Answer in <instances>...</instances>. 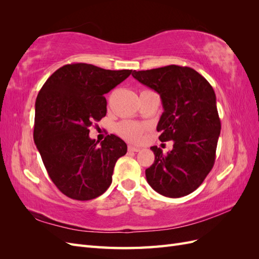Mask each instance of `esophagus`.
Segmentation results:
<instances>
[{"label": "esophagus", "mask_w": 259, "mask_h": 259, "mask_svg": "<svg viewBox=\"0 0 259 259\" xmlns=\"http://www.w3.org/2000/svg\"><path fill=\"white\" fill-rule=\"evenodd\" d=\"M128 151H132V152H138L140 151V149L137 148V147H134V146H128Z\"/></svg>", "instance_id": "34e87169"}]
</instances>
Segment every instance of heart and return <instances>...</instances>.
<instances>
[{
  "mask_svg": "<svg viewBox=\"0 0 259 259\" xmlns=\"http://www.w3.org/2000/svg\"><path fill=\"white\" fill-rule=\"evenodd\" d=\"M145 130V125L133 121H122L115 126L116 134L131 143H138L142 139Z\"/></svg>",
  "mask_w": 259,
  "mask_h": 259,
  "instance_id": "b5f03b06",
  "label": "heart"
}]
</instances>
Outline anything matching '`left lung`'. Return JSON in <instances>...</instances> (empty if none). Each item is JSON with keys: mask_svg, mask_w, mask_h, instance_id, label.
Instances as JSON below:
<instances>
[{"mask_svg": "<svg viewBox=\"0 0 259 259\" xmlns=\"http://www.w3.org/2000/svg\"><path fill=\"white\" fill-rule=\"evenodd\" d=\"M160 94L164 112L156 131L161 142L173 140V150L163 154L151 147L154 162L146 169L148 184L168 198L190 194L213 168L221 134L216 96L211 85L194 69L170 65L132 74Z\"/></svg>", "mask_w": 259, "mask_h": 259, "instance_id": "1", "label": "left lung"}]
</instances>
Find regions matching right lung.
Returning <instances> with one entry per match:
<instances>
[{"mask_svg": "<svg viewBox=\"0 0 259 259\" xmlns=\"http://www.w3.org/2000/svg\"><path fill=\"white\" fill-rule=\"evenodd\" d=\"M131 73L82 62L65 65L38 92L33 139L52 182L68 198L93 200L111 185L115 163L127 146L113 134L98 145L89 127L107 113L105 94Z\"/></svg>", "mask_w": 259, "mask_h": 259, "instance_id": "obj_1", "label": "right lung"}]
</instances>
